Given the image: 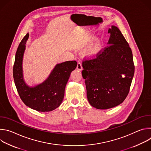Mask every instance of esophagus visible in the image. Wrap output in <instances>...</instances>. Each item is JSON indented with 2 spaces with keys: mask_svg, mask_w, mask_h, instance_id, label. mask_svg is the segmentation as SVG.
I'll use <instances>...</instances> for the list:
<instances>
[{
  "mask_svg": "<svg viewBox=\"0 0 151 151\" xmlns=\"http://www.w3.org/2000/svg\"><path fill=\"white\" fill-rule=\"evenodd\" d=\"M77 69L79 70H82V64L80 62H78V64H77Z\"/></svg>",
  "mask_w": 151,
  "mask_h": 151,
  "instance_id": "1",
  "label": "esophagus"
}]
</instances>
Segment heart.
<instances>
[{
	"instance_id": "obj_1",
	"label": "heart",
	"mask_w": 151,
	"mask_h": 151,
	"mask_svg": "<svg viewBox=\"0 0 151 151\" xmlns=\"http://www.w3.org/2000/svg\"><path fill=\"white\" fill-rule=\"evenodd\" d=\"M101 48V42L100 40H97L95 42L88 50V54L90 56L96 55L100 51Z\"/></svg>"
}]
</instances>
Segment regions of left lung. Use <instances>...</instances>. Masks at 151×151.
<instances>
[{
  "instance_id": "1",
  "label": "left lung",
  "mask_w": 151,
  "mask_h": 151,
  "mask_svg": "<svg viewBox=\"0 0 151 151\" xmlns=\"http://www.w3.org/2000/svg\"><path fill=\"white\" fill-rule=\"evenodd\" d=\"M108 45L94 57L82 61L90 104L107 109L122 103L129 93L134 73L132 50L117 27L112 26Z\"/></svg>"
}]
</instances>
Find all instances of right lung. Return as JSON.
<instances>
[{
  "label": "right lung",
  "mask_w": 151,
  "mask_h": 151,
  "mask_svg": "<svg viewBox=\"0 0 151 151\" xmlns=\"http://www.w3.org/2000/svg\"><path fill=\"white\" fill-rule=\"evenodd\" d=\"M29 35L27 33L17 48L13 66V77L18 93L23 103L39 112L54 110L61 103L66 83L71 72L77 66L76 61H68L58 64L48 79L35 87H29L23 77L22 61L26 43Z\"/></svg>",
  "instance_id": "right-lung-1"
}]
</instances>
